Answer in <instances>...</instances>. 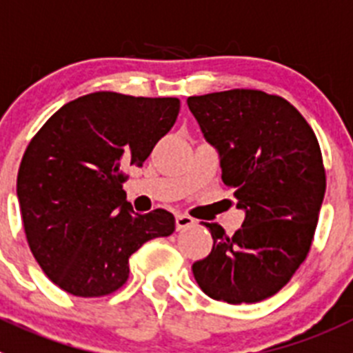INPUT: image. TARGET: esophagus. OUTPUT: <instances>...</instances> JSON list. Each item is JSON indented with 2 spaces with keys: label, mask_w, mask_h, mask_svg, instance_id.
Segmentation results:
<instances>
[{
  "label": "esophagus",
  "mask_w": 353,
  "mask_h": 353,
  "mask_svg": "<svg viewBox=\"0 0 353 353\" xmlns=\"http://www.w3.org/2000/svg\"><path fill=\"white\" fill-rule=\"evenodd\" d=\"M196 221L193 220L192 216L188 214H176V228L177 230H188L190 227H193Z\"/></svg>",
  "instance_id": "1"
}]
</instances>
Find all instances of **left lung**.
<instances>
[{
  "instance_id": "obj_1",
  "label": "left lung",
  "mask_w": 353,
  "mask_h": 353,
  "mask_svg": "<svg viewBox=\"0 0 353 353\" xmlns=\"http://www.w3.org/2000/svg\"><path fill=\"white\" fill-rule=\"evenodd\" d=\"M205 141L218 149L221 179L246 212L234 236L204 223L212 250L192 265L211 299L259 303L279 292L306 260L325 195L315 132L285 98L259 90L190 97Z\"/></svg>"
}]
</instances>
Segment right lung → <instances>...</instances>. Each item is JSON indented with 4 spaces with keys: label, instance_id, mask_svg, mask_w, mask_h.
Masks as SVG:
<instances>
[{
    "label": "right lung",
    "instance_id": "1",
    "mask_svg": "<svg viewBox=\"0 0 353 353\" xmlns=\"http://www.w3.org/2000/svg\"><path fill=\"white\" fill-rule=\"evenodd\" d=\"M177 98L98 91L70 101L31 139L17 174V199L34 260L79 297L121 288L128 259L176 228L172 212H133L123 183L142 167L179 114Z\"/></svg>",
    "mask_w": 353,
    "mask_h": 353
}]
</instances>
